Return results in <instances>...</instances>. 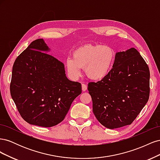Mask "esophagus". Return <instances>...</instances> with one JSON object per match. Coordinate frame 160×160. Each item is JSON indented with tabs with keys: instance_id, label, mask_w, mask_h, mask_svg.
Here are the masks:
<instances>
[{
	"instance_id": "34e87169",
	"label": "esophagus",
	"mask_w": 160,
	"mask_h": 160,
	"mask_svg": "<svg viewBox=\"0 0 160 160\" xmlns=\"http://www.w3.org/2000/svg\"><path fill=\"white\" fill-rule=\"evenodd\" d=\"M87 89H88V86H87V85H86L85 84H84V83L82 84V90H83V91H85L87 90Z\"/></svg>"
}]
</instances>
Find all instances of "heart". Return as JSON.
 <instances>
[{
  "mask_svg": "<svg viewBox=\"0 0 160 160\" xmlns=\"http://www.w3.org/2000/svg\"><path fill=\"white\" fill-rule=\"evenodd\" d=\"M115 53L109 46L86 45L77 49L73 58L66 60L67 72L72 78H77L81 69L85 68V73L90 79L101 80L108 75L115 61Z\"/></svg>",
  "mask_w": 160,
  "mask_h": 160,
  "instance_id": "1",
  "label": "heart"
}]
</instances>
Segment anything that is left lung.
Here are the masks:
<instances>
[{
  "mask_svg": "<svg viewBox=\"0 0 160 160\" xmlns=\"http://www.w3.org/2000/svg\"><path fill=\"white\" fill-rule=\"evenodd\" d=\"M149 67L135 48L116 53L108 75L88 83L100 123L111 129L132 123L149 99Z\"/></svg>",
  "mask_w": 160,
  "mask_h": 160,
  "instance_id": "left-lung-1",
  "label": "left lung"
}]
</instances>
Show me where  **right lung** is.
<instances>
[{
	"instance_id": "add662e5",
	"label": "right lung",
	"mask_w": 160,
	"mask_h": 160,
	"mask_svg": "<svg viewBox=\"0 0 160 160\" xmlns=\"http://www.w3.org/2000/svg\"><path fill=\"white\" fill-rule=\"evenodd\" d=\"M42 38L32 41L14 62L10 91L27 123L50 128L61 123L81 93L79 82L67 79L64 64L47 53Z\"/></svg>"
}]
</instances>
